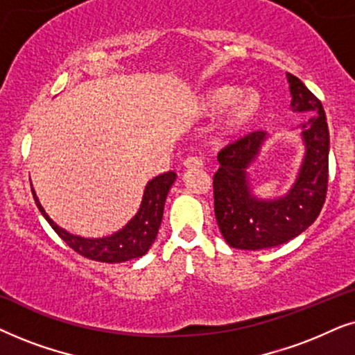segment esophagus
<instances>
[{"label": "esophagus", "mask_w": 355, "mask_h": 355, "mask_svg": "<svg viewBox=\"0 0 355 355\" xmlns=\"http://www.w3.org/2000/svg\"><path fill=\"white\" fill-rule=\"evenodd\" d=\"M183 165H185V168H188V170L201 168L202 167V160L200 157H187L185 162H183Z\"/></svg>", "instance_id": "esophagus-1"}]
</instances>
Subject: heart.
Masks as SVG:
<instances>
[{
  "instance_id": "heart-1",
  "label": "heart",
  "mask_w": 355,
  "mask_h": 355,
  "mask_svg": "<svg viewBox=\"0 0 355 355\" xmlns=\"http://www.w3.org/2000/svg\"><path fill=\"white\" fill-rule=\"evenodd\" d=\"M230 105L224 121L225 135H239L247 131L257 120L261 110V98L257 92L248 91L242 94V89L234 84H219L206 89L196 98L195 110L200 115L212 116L225 110Z\"/></svg>"
}]
</instances>
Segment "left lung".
Wrapping results in <instances>:
<instances>
[{
    "mask_svg": "<svg viewBox=\"0 0 355 355\" xmlns=\"http://www.w3.org/2000/svg\"><path fill=\"white\" fill-rule=\"evenodd\" d=\"M292 110L310 112L302 123L305 157L299 177L286 196L259 200L250 188L247 168L258 157L266 131H253L217 154L214 212L222 237L232 248L263 250L295 239L313 224L328 191L329 131L323 105L304 83L287 73Z\"/></svg>",
    "mask_w": 355,
    "mask_h": 355,
    "instance_id": "left-lung-1",
    "label": "left lung"
}]
</instances>
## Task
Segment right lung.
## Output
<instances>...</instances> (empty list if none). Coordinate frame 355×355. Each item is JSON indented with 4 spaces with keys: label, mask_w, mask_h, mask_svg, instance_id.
<instances>
[{
    "label": "right lung",
    "mask_w": 355,
    "mask_h": 355,
    "mask_svg": "<svg viewBox=\"0 0 355 355\" xmlns=\"http://www.w3.org/2000/svg\"><path fill=\"white\" fill-rule=\"evenodd\" d=\"M177 173L167 172L159 175L146 185L143 201H141L139 211L128 224L118 230L110 237L102 239H84L66 232L50 219L44 207L39 202L35 191L32 190L34 200L37 202L42 216L45 217L46 222L51 225V229L58 234V237L63 240L66 245H69L76 253L87 259L101 263H123L130 259L139 258L148 253L150 245L154 243L157 237L160 222L164 216V205L165 198L168 195V190L172 188Z\"/></svg>",
    "instance_id": "right-lung-1"
}]
</instances>
